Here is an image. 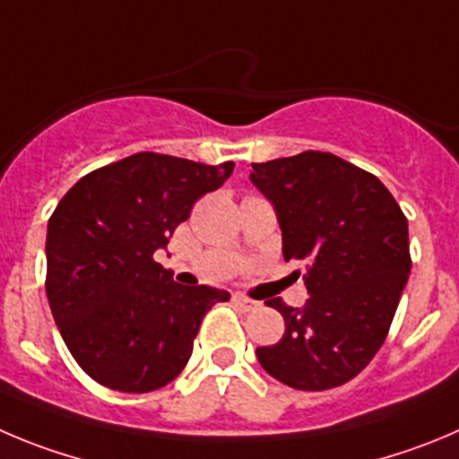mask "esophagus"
Instances as JSON below:
<instances>
[{"label":"esophagus","mask_w":459,"mask_h":459,"mask_svg":"<svg viewBox=\"0 0 459 459\" xmlns=\"http://www.w3.org/2000/svg\"><path fill=\"white\" fill-rule=\"evenodd\" d=\"M233 301H235V306H238L242 312H254V310H258V307H260L258 301H254V299H249V297H244V294H235Z\"/></svg>","instance_id":"34e87169"}]
</instances>
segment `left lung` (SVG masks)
I'll list each match as a JSON object with an SVG mask.
<instances>
[{
  "label": "left lung",
  "instance_id": "8db88e82",
  "mask_svg": "<svg viewBox=\"0 0 459 459\" xmlns=\"http://www.w3.org/2000/svg\"><path fill=\"white\" fill-rule=\"evenodd\" d=\"M276 210L285 260L306 263L310 299H272L285 335L255 351L272 378L303 392L349 383L387 337L412 260L408 220L369 171L326 152L251 162Z\"/></svg>",
  "mask_w": 459,
  "mask_h": 459
}]
</instances>
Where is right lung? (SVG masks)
I'll list each match as a JSON object with an SVG mask.
<instances>
[{"label": "right lung", "instance_id": "right-lung-1", "mask_svg": "<svg viewBox=\"0 0 459 459\" xmlns=\"http://www.w3.org/2000/svg\"><path fill=\"white\" fill-rule=\"evenodd\" d=\"M221 165L140 152L85 174L47 226V299L81 369L126 394L165 387L187 365L205 312L230 294L178 285L153 254L224 186Z\"/></svg>", "mask_w": 459, "mask_h": 459}]
</instances>
